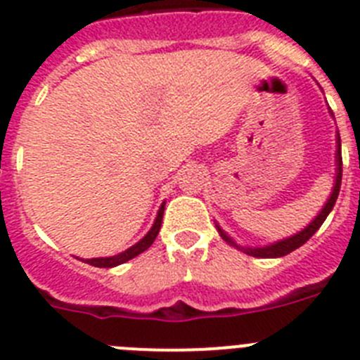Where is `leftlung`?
<instances>
[{
    "label": "left lung",
    "mask_w": 360,
    "mask_h": 360,
    "mask_svg": "<svg viewBox=\"0 0 360 360\" xmlns=\"http://www.w3.org/2000/svg\"><path fill=\"white\" fill-rule=\"evenodd\" d=\"M331 116H333V112H331ZM335 142H337V150H335V164H337V171H335L333 189H331V195L328 196L326 204L322 205V210L319 211L317 217L313 218L308 226L304 227V229H300V231L295 233V235L285 236V238H282V240L271 242V244H268V245H257V248H251V245L236 244L231 236L227 235L222 227L217 224L218 233H220V236H222L224 240H226L227 244H231L233 248H236V250L244 251L245 255H251V257H257V259H278V257H284V255L291 253V251H295L302 244H306V242H308L309 238L315 235V233H317V229L322 226V222L326 220L328 214L331 213V210H333V205H335V202H337V196H339V191H340V180H342V155H340L339 131H337Z\"/></svg>",
    "instance_id": "8db88e82"
}]
</instances>
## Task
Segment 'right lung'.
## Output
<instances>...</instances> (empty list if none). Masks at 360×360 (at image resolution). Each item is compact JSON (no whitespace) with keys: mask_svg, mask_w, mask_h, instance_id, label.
<instances>
[{"mask_svg":"<svg viewBox=\"0 0 360 360\" xmlns=\"http://www.w3.org/2000/svg\"><path fill=\"white\" fill-rule=\"evenodd\" d=\"M164 207H165V202H162V205H160V210H158V214H156V218H155V224L150 226V229L147 231V235L143 236L142 240H138L136 244L131 245L129 250L122 251V253L115 255V257L87 259V260H84V262L91 264V266H94V268H116V266H120V264L129 262V260L134 259V257H138V255H142L143 251L149 250L150 244L155 242L156 235H158L160 227H162V218H164Z\"/></svg>","mask_w":360,"mask_h":360,"instance_id":"1","label":"right lung"}]
</instances>
